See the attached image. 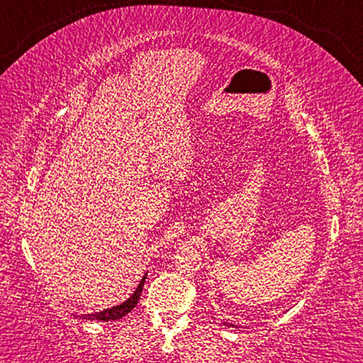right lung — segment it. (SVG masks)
<instances>
[{
    "instance_id": "obj_1",
    "label": "right lung",
    "mask_w": 363,
    "mask_h": 363,
    "mask_svg": "<svg viewBox=\"0 0 363 363\" xmlns=\"http://www.w3.org/2000/svg\"><path fill=\"white\" fill-rule=\"evenodd\" d=\"M145 279H147V274L144 275L143 280L139 281V286L136 288V291H134L131 294V298L126 299L125 303H121L120 306L110 307V309H106V311L94 312V314H88V315L84 314V315H82V318H84V320H102V322H107V320H118V318L125 317L126 314H130V312L139 303V298H140V293H143Z\"/></svg>"
}]
</instances>
